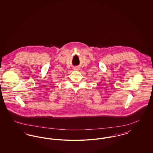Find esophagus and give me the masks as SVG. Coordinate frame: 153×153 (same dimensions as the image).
Instances as JSON below:
<instances>
[{
  "instance_id": "1",
  "label": "esophagus",
  "mask_w": 153,
  "mask_h": 153,
  "mask_svg": "<svg viewBox=\"0 0 153 153\" xmlns=\"http://www.w3.org/2000/svg\"><path fill=\"white\" fill-rule=\"evenodd\" d=\"M76 70H77V69H76Z\"/></svg>"
}]
</instances>
